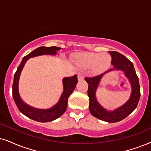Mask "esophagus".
I'll list each match as a JSON object with an SVG mask.
<instances>
[{"label":"esophagus","mask_w":151,"mask_h":151,"mask_svg":"<svg viewBox=\"0 0 151 151\" xmlns=\"http://www.w3.org/2000/svg\"><path fill=\"white\" fill-rule=\"evenodd\" d=\"M77 76H78V80H79V81H82V80L83 79V74L81 73V72H79V73H78Z\"/></svg>","instance_id":"34e87169"}]
</instances>
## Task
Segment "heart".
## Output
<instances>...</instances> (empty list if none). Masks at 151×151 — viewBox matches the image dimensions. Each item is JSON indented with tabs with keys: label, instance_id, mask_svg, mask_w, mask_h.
I'll list each match as a JSON object with an SVG mask.
<instances>
[{
	"label": "heart",
	"instance_id": "obj_1",
	"mask_svg": "<svg viewBox=\"0 0 151 151\" xmlns=\"http://www.w3.org/2000/svg\"><path fill=\"white\" fill-rule=\"evenodd\" d=\"M111 56L106 53H87L80 56V65L86 68L93 66V72L99 74L107 69L110 65Z\"/></svg>",
	"mask_w": 151,
	"mask_h": 151
}]
</instances>
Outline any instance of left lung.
Here are the masks:
<instances>
[{"mask_svg": "<svg viewBox=\"0 0 151 151\" xmlns=\"http://www.w3.org/2000/svg\"><path fill=\"white\" fill-rule=\"evenodd\" d=\"M109 53L112 57L111 64L114 65V68L107 71L113 69H121L125 72L126 76L130 79L132 85V94L130 100L124 106L115 111L107 112L98 104L95 98V92L99 82L106 72L95 77H85V80L88 83V96L90 100L89 109L91 114L102 121L109 123H116L126 118L136 109L140 98L141 92L139 78L132 63L117 51H109Z\"/></svg>", "mask_w": 151, "mask_h": 151, "instance_id": "left-lung-1", "label": "left lung"}]
</instances>
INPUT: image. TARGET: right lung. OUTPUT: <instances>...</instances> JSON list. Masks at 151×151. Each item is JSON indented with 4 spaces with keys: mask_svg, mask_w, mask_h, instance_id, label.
Wrapping results in <instances>:
<instances>
[{
    "mask_svg": "<svg viewBox=\"0 0 151 151\" xmlns=\"http://www.w3.org/2000/svg\"><path fill=\"white\" fill-rule=\"evenodd\" d=\"M59 49H60V48L57 47H38L37 49H35L32 52H30L29 54H28L27 56H24L23 58L22 61L21 62L20 65L17 68V72L14 74V81H13L12 85V96L15 103H16V105L18 107L19 110L24 115L35 121L42 122V123L50 122L53 121V120H56V118L61 116L65 113L67 106H68V98L72 94V93L73 92L78 82L77 76L74 75L72 77L64 78L63 80L64 91L61 97H60L59 102L54 106L49 109L41 110L34 109L31 106L27 105V104L23 102L22 99H21L18 90L19 79L21 72H22L25 63L27 61L28 58L40 56V55L56 54V51L59 50Z\"/></svg>",
    "mask_w": 151,
    "mask_h": 151,
    "instance_id": "obj_1",
    "label": "right lung"
}]
</instances>
